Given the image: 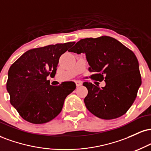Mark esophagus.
<instances>
[{
	"mask_svg": "<svg viewBox=\"0 0 151 151\" xmlns=\"http://www.w3.org/2000/svg\"><path fill=\"white\" fill-rule=\"evenodd\" d=\"M75 84H76V86H80L82 85V83H81V81H76Z\"/></svg>",
	"mask_w": 151,
	"mask_h": 151,
	"instance_id": "obj_1",
	"label": "esophagus"
}]
</instances>
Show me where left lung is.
Segmentation results:
<instances>
[{"label": "left lung", "instance_id": "1", "mask_svg": "<svg viewBox=\"0 0 151 151\" xmlns=\"http://www.w3.org/2000/svg\"><path fill=\"white\" fill-rule=\"evenodd\" d=\"M70 52L84 53L91 78L106 86L100 89L85 81L88 89L84 98L86 109L100 119H116L133 104L141 84L138 61L135 54L122 43L109 36L81 39Z\"/></svg>", "mask_w": 151, "mask_h": 151}]
</instances>
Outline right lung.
<instances>
[{"mask_svg": "<svg viewBox=\"0 0 151 151\" xmlns=\"http://www.w3.org/2000/svg\"><path fill=\"white\" fill-rule=\"evenodd\" d=\"M74 42L58 43L25 52L8 70L10 102L24 120L49 122L61 112L65 99L76 89L74 81L52 86L47 77L55 75L60 56Z\"/></svg>", "mask_w": 151, "mask_h": 151, "instance_id": "obj_1", "label": "right lung"}]
</instances>
